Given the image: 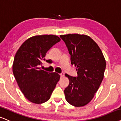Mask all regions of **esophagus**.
<instances>
[{
  "instance_id": "esophagus-1",
  "label": "esophagus",
  "mask_w": 121,
  "mask_h": 121,
  "mask_svg": "<svg viewBox=\"0 0 121 121\" xmlns=\"http://www.w3.org/2000/svg\"><path fill=\"white\" fill-rule=\"evenodd\" d=\"M60 75L61 77H63L64 76V74L63 73H61L60 74Z\"/></svg>"
}]
</instances>
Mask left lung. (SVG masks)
<instances>
[{"label": "left lung", "mask_w": 121, "mask_h": 121, "mask_svg": "<svg viewBox=\"0 0 121 121\" xmlns=\"http://www.w3.org/2000/svg\"><path fill=\"white\" fill-rule=\"evenodd\" d=\"M70 55L72 65L77 67V77L65 74L69 84L64 94L72 105L83 107L92 99L104 78L106 61L103 52L88 36L69 34L60 36Z\"/></svg>", "instance_id": "left-lung-1"}]
</instances>
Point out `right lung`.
Listing matches in <instances>:
<instances>
[{
  "label": "right lung",
  "mask_w": 121,
  "mask_h": 121,
  "mask_svg": "<svg viewBox=\"0 0 121 121\" xmlns=\"http://www.w3.org/2000/svg\"><path fill=\"white\" fill-rule=\"evenodd\" d=\"M61 40L53 35H37L27 39L16 53L13 73L25 97L35 104L48 101L60 76L40 69L46 53ZM47 61V60H46Z\"/></svg>",
  "instance_id": "obj_1"
}]
</instances>
